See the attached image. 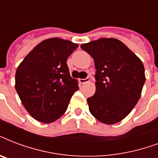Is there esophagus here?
I'll return each mask as SVG.
<instances>
[{
  "label": "esophagus",
  "instance_id": "34e87169",
  "mask_svg": "<svg viewBox=\"0 0 158 158\" xmlns=\"http://www.w3.org/2000/svg\"><path fill=\"white\" fill-rule=\"evenodd\" d=\"M89 81V78H85V79H79V84H85V83H87V82Z\"/></svg>",
  "mask_w": 158,
  "mask_h": 158
}]
</instances>
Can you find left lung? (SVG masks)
I'll list each match as a JSON object with an SVG mask.
<instances>
[{"instance_id":"obj_1","label":"left lung","mask_w":158,"mask_h":158,"mask_svg":"<svg viewBox=\"0 0 158 158\" xmlns=\"http://www.w3.org/2000/svg\"><path fill=\"white\" fill-rule=\"evenodd\" d=\"M80 47L92 56L96 69V91L87 99L90 113L106 124L120 122L140 98L146 80L143 62L114 38H102Z\"/></svg>"}]
</instances>
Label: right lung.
<instances>
[{
    "label": "right lung",
    "mask_w": 158,
    "mask_h": 158,
    "mask_svg": "<svg viewBox=\"0 0 158 158\" xmlns=\"http://www.w3.org/2000/svg\"><path fill=\"white\" fill-rule=\"evenodd\" d=\"M79 47L73 42L51 38L37 44L23 60L15 73V89L34 118L49 123L67 110L79 89L71 78L67 59Z\"/></svg>",
    "instance_id": "obj_1"
}]
</instances>
